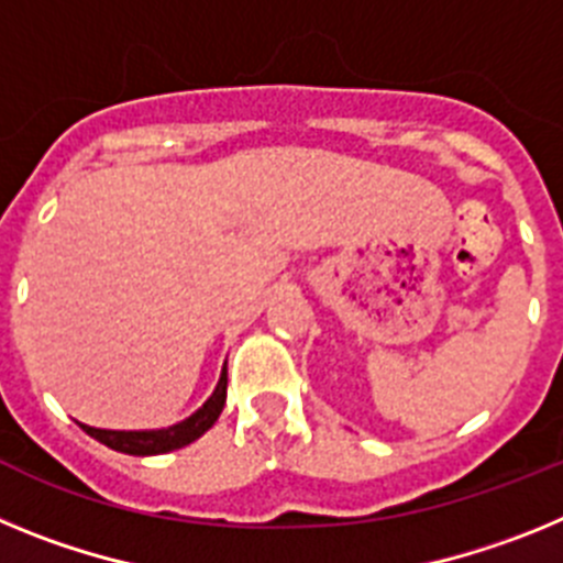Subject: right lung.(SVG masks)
I'll return each mask as SVG.
<instances>
[{
	"mask_svg": "<svg viewBox=\"0 0 563 563\" xmlns=\"http://www.w3.org/2000/svg\"><path fill=\"white\" fill-rule=\"evenodd\" d=\"M225 395H228V369H222L220 383H217V389L213 395L202 402V409L194 411L188 420L177 422V426H168V429H157V431H107V429H92V426H84L81 429L87 431L89 437H96L98 442H103L107 449L121 451V454H132V456H154V454H168V451H177L188 442L200 440L208 429H211L213 422L220 420L222 406H225Z\"/></svg>",
	"mask_w": 563,
	"mask_h": 563,
	"instance_id": "add662e5",
	"label": "right lung"
}]
</instances>
